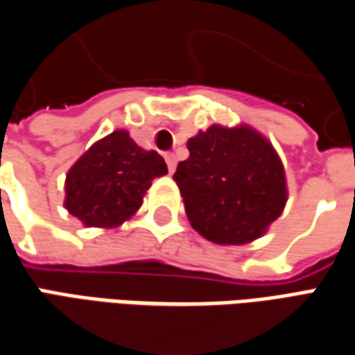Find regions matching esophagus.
<instances>
[{"instance_id": "obj_1", "label": "esophagus", "mask_w": 355, "mask_h": 355, "mask_svg": "<svg viewBox=\"0 0 355 355\" xmlns=\"http://www.w3.org/2000/svg\"><path fill=\"white\" fill-rule=\"evenodd\" d=\"M164 158H166V164H168V170H170V172H173V170H175V164H178V160H175V154L166 153L164 154Z\"/></svg>"}]
</instances>
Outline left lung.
<instances>
[{
	"mask_svg": "<svg viewBox=\"0 0 355 355\" xmlns=\"http://www.w3.org/2000/svg\"><path fill=\"white\" fill-rule=\"evenodd\" d=\"M173 180L191 226L220 245L261 238L286 205V178L272 145L248 125H212L189 139Z\"/></svg>",
	"mask_w": 355,
	"mask_h": 355,
	"instance_id": "1",
	"label": "left lung"
}]
</instances>
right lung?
<instances>
[{
  "label": "right lung",
  "instance_id": "obj_1",
  "mask_svg": "<svg viewBox=\"0 0 355 355\" xmlns=\"http://www.w3.org/2000/svg\"><path fill=\"white\" fill-rule=\"evenodd\" d=\"M168 173L156 150L137 145L127 131L94 143L65 180V209L85 226L112 228L133 216L154 178Z\"/></svg>",
  "mask_w": 355,
  "mask_h": 355
}]
</instances>
